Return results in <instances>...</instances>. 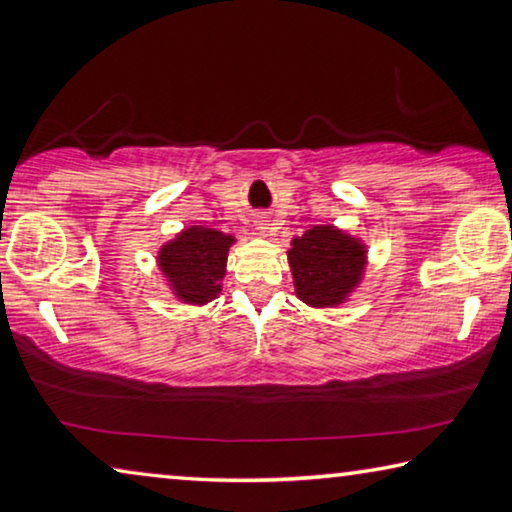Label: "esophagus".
<instances>
[{"label": "esophagus", "mask_w": 512, "mask_h": 512, "mask_svg": "<svg viewBox=\"0 0 512 512\" xmlns=\"http://www.w3.org/2000/svg\"><path fill=\"white\" fill-rule=\"evenodd\" d=\"M255 225H257V232H259V234H271V232H275L273 223H271L266 216H259L257 221H255Z\"/></svg>", "instance_id": "1"}]
</instances>
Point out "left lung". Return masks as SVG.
<instances>
[{"label": "left lung", "mask_w": 512, "mask_h": 512, "mask_svg": "<svg viewBox=\"0 0 512 512\" xmlns=\"http://www.w3.org/2000/svg\"><path fill=\"white\" fill-rule=\"evenodd\" d=\"M296 296L310 307H337L360 285L367 250L332 225H316L289 248Z\"/></svg>", "instance_id": "obj_1"}]
</instances>
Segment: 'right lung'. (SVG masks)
Instances as JSON below:
<instances>
[{
  "label": "right lung",
  "mask_w": 512,
  "mask_h": 512,
  "mask_svg": "<svg viewBox=\"0 0 512 512\" xmlns=\"http://www.w3.org/2000/svg\"><path fill=\"white\" fill-rule=\"evenodd\" d=\"M234 237L212 227L191 225L159 250V269L175 296L191 305H205L221 294L227 250Z\"/></svg>",
  "instance_id": "obj_1"
}]
</instances>
